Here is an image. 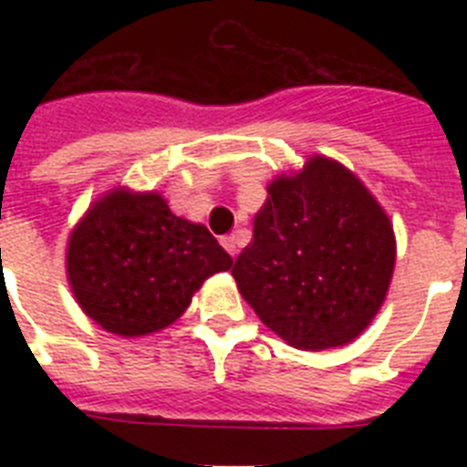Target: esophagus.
Returning a JSON list of instances; mask_svg holds the SVG:
<instances>
[{"label": "esophagus", "mask_w": 467, "mask_h": 467, "mask_svg": "<svg viewBox=\"0 0 467 467\" xmlns=\"http://www.w3.org/2000/svg\"><path fill=\"white\" fill-rule=\"evenodd\" d=\"M222 245H224V250L231 254V257H236V254H238L236 236H224V238H222Z\"/></svg>", "instance_id": "esophagus-1"}]
</instances>
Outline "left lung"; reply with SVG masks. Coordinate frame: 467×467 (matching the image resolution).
Here are the masks:
<instances>
[{"label": "left lung", "instance_id": "8db88e82", "mask_svg": "<svg viewBox=\"0 0 467 467\" xmlns=\"http://www.w3.org/2000/svg\"><path fill=\"white\" fill-rule=\"evenodd\" d=\"M250 245L231 275L264 325L299 350L358 339L395 269V231L372 192L339 161L313 154L266 187Z\"/></svg>", "mask_w": 467, "mask_h": 467}]
</instances>
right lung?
Instances as JSON below:
<instances>
[{
	"mask_svg": "<svg viewBox=\"0 0 467 467\" xmlns=\"http://www.w3.org/2000/svg\"><path fill=\"white\" fill-rule=\"evenodd\" d=\"M234 259L203 224L177 217L159 192L114 187L69 234L67 280L105 332L135 339L182 316L210 275Z\"/></svg>",
	"mask_w": 467,
	"mask_h": 467,
	"instance_id": "1",
	"label": "right lung"
}]
</instances>
